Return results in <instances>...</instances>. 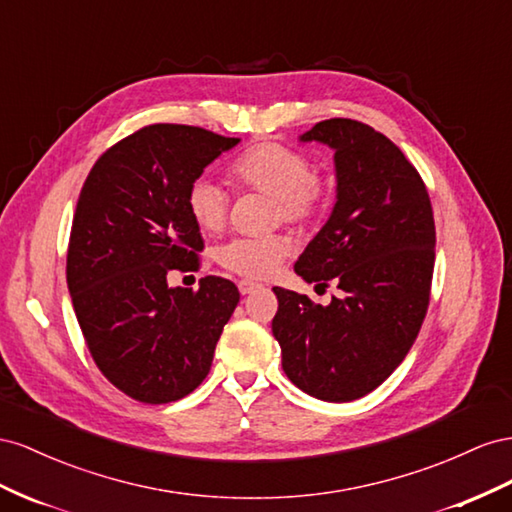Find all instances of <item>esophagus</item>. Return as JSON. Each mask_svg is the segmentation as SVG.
<instances>
[{
  "label": "esophagus",
  "instance_id": "34e87169",
  "mask_svg": "<svg viewBox=\"0 0 512 512\" xmlns=\"http://www.w3.org/2000/svg\"><path fill=\"white\" fill-rule=\"evenodd\" d=\"M238 289H240V294L242 296H246V294H253V291H257V289H261V285L259 283H255V281H240L238 283Z\"/></svg>",
  "mask_w": 512,
  "mask_h": 512
}]
</instances>
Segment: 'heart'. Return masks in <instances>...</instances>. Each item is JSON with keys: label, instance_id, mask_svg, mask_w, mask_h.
<instances>
[{"label": "heart", "instance_id": "b5f03b06", "mask_svg": "<svg viewBox=\"0 0 512 512\" xmlns=\"http://www.w3.org/2000/svg\"><path fill=\"white\" fill-rule=\"evenodd\" d=\"M311 167L309 156L296 148L283 143H259L233 160L229 175L240 188L272 197L274 221L302 227L317 221L332 199L330 180L313 173ZM186 208L199 229L216 233L227 223L229 197L216 182L197 178L188 186ZM289 251L291 240L283 233L236 238L221 246L218 264L246 279H266L281 266Z\"/></svg>", "mask_w": 512, "mask_h": 512}]
</instances>
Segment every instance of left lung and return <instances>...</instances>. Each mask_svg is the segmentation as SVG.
Wrapping results in <instances>:
<instances>
[{"label":"left lung","mask_w":512,"mask_h":512,"mask_svg":"<svg viewBox=\"0 0 512 512\" xmlns=\"http://www.w3.org/2000/svg\"><path fill=\"white\" fill-rule=\"evenodd\" d=\"M302 141L334 150L337 203L294 270L306 283L334 281L341 296L321 306L274 287L272 334L291 382L345 403L382 384L418 337L435 264L433 208L416 167L371 126L332 118Z\"/></svg>","instance_id":"left-lung-1"}]
</instances>
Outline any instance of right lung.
<instances>
[{
  "instance_id": "right-lung-1",
  "label": "right lung",
  "mask_w": 512,
  "mask_h": 512,
  "mask_svg": "<svg viewBox=\"0 0 512 512\" xmlns=\"http://www.w3.org/2000/svg\"><path fill=\"white\" fill-rule=\"evenodd\" d=\"M240 139L184 124H150L102 154L72 218L66 281L100 373L130 399L163 405L210 373L214 347L240 302L223 276L169 287L197 272L203 240L186 193Z\"/></svg>"
}]
</instances>
